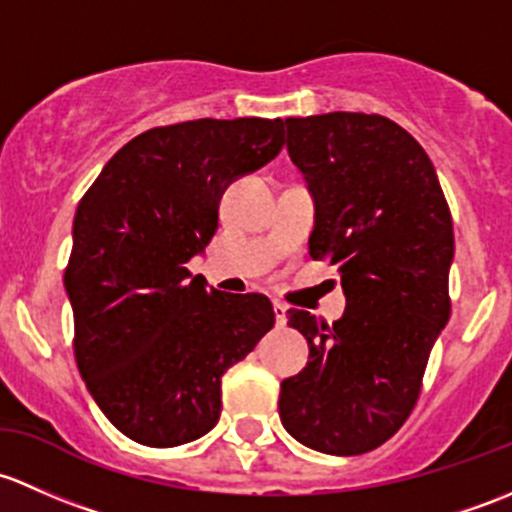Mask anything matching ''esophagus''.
<instances>
[{
  "label": "esophagus",
  "mask_w": 512,
  "mask_h": 512,
  "mask_svg": "<svg viewBox=\"0 0 512 512\" xmlns=\"http://www.w3.org/2000/svg\"><path fill=\"white\" fill-rule=\"evenodd\" d=\"M286 313H288V305L281 303V300H273V315H276L278 328H283V325H286V320H288Z\"/></svg>",
  "instance_id": "esophagus-1"
}]
</instances>
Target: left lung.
<instances>
[{
    "mask_svg": "<svg viewBox=\"0 0 512 512\" xmlns=\"http://www.w3.org/2000/svg\"><path fill=\"white\" fill-rule=\"evenodd\" d=\"M286 128L315 199L310 256L335 263L347 308L333 325L288 310L310 357L281 382L278 414L308 449L357 456L412 414L449 323L451 212L429 155L394 120L340 110Z\"/></svg>",
    "mask_w": 512,
    "mask_h": 512,
    "instance_id": "obj_1",
    "label": "left lung"
}]
</instances>
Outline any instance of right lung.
I'll return each mask as SVG.
<instances>
[{"mask_svg": "<svg viewBox=\"0 0 512 512\" xmlns=\"http://www.w3.org/2000/svg\"><path fill=\"white\" fill-rule=\"evenodd\" d=\"M283 120H187L120 147L73 219V350L110 424L170 449L214 429L221 374L276 323L266 295L207 291L189 258L219 226L234 179L281 152Z\"/></svg>", "mask_w": 512, "mask_h": 512, "instance_id": "right-lung-1", "label": "right lung"}]
</instances>
